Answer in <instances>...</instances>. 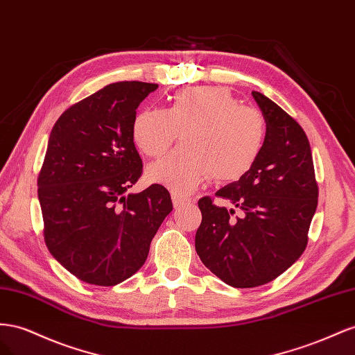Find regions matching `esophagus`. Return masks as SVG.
Here are the masks:
<instances>
[{"instance_id": "esophagus-1", "label": "esophagus", "mask_w": 355, "mask_h": 355, "mask_svg": "<svg viewBox=\"0 0 355 355\" xmlns=\"http://www.w3.org/2000/svg\"><path fill=\"white\" fill-rule=\"evenodd\" d=\"M172 202H174V208L178 209V208H181V207H184L186 204H189V199H186V198H183V196H180V195H177V193H172Z\"/></svg>"}]
</instances>
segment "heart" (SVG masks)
I'll return each instance as SVG.
<instances>
[{
  "instance_id": "obj_1",
  "label": "heart",
  "mask_w": 355,
  "mask_h": 355,
  "mask_svg": "<svg viewBox=\"0 0 355 355\" xmlns=\"http://www.w3.org/2000/svg\"><path fill=\"white\" fill-rule=\"evenodd\" d=\"M181 134V146L148 168V178L187 195L211 177L239 180L254 165L266 139L259 110L239 105L227 89L196 86L169 96L165 110L146 108L135 117L132 137L148 157L164 156Z\"/></svg>"
}]
</instances>
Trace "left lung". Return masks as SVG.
Listing matches in <instances>:
<instances>
[{
  "instance_id": "left-lung-1",
  "label": "left lung",
  "mask_w": 355,
  "mask_h": 355,
  "mask_svg": "<svg viewBox=\"0 0 355 355\" xmlns=\"http://www.w3.org/2000/svg\"><path fill=\"white\" fill-rule=\"evenodd\" d=\"M266 121L257 160L216 196L239 209L199 199L195 247L202 263L226 284L252 288L278 278L308 245L318 183L305 130L273 101L252 92Z\"/></svg>"
}]
</instances>
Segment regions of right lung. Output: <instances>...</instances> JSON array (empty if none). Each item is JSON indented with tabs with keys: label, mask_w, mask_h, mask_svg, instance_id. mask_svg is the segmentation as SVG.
Listing matches in <instances>:
<instances>
[{
	"label": "right lung",
	"mask_w": 355,
	"mask_h": 355,
	"mask_svg": "<svg viewBox=\"0 0 355 355\" xmlns=\"http://www.w3.org/2000/svg\"><path fill=\"white\" fill-rule=\"evenodd\" d=\"M155 83L119 82L67 108L50 132L37 186L44 242L68 272L111 287L144 265L150 242L172 211L169 191L143 175L134 144L137 108Z\"/></svg>",
	"instance_id": "right-lung-1"
}]
</instances>
